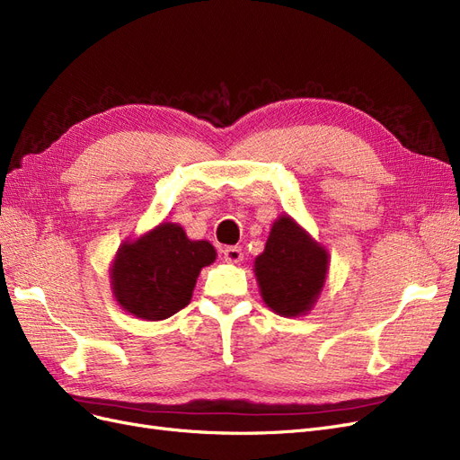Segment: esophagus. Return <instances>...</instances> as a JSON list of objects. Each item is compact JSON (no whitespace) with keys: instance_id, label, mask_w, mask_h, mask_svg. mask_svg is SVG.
Returning a JSON list of instances; mask_svg holds the SVG:
<instances>
[{"instance_id":"34e87169","label":"esophagus","mask_w":460,"mask_h":460,"mask_svg":"<svg viewBox=\"0 0 460 460\" xmlns=\"http://www.w3.org/2000/svg\"><path fill=\"white\" fill-rule=\"evenodd\" d=\"M243 248L241 246H227L224 248V258L229 263H239L243 260Z\"/></svg>"}]
</instances>
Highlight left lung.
<instances>
[{"mask_svg":"<svg viewBox=\"0 0 460 460\" xmlns=\"http://www.w3.org/2000/svg\"><path fill=\"white\" fill-rule=\"evenodd\" d=\"M331 258L288 214L279 216L268 243L254 260L261 300L280 317H302L317 304Z\"/></svg>","mask_w":460,"mask_h":460,"instance_id":"left-lung-1","label":"left lung"}]
</instances>
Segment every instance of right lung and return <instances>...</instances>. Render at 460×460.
<instances>
[{"mask_svg":"<svg viewBox=\"0 0 460 460\" xmlns=\"http://www.w3.org/2000/svg\"><path fill=\"white\" fill-rule=\"evenodd\" d=\"M216 256L208 241H190L181 226L162 221L118 248L111 263L114 300L137 319H168L190 302L200 270Z\"/></svg>","mask_w":460,"mask_h":460,"instance_id":"right-lung-1","label":"right lung"}]
</instances>
